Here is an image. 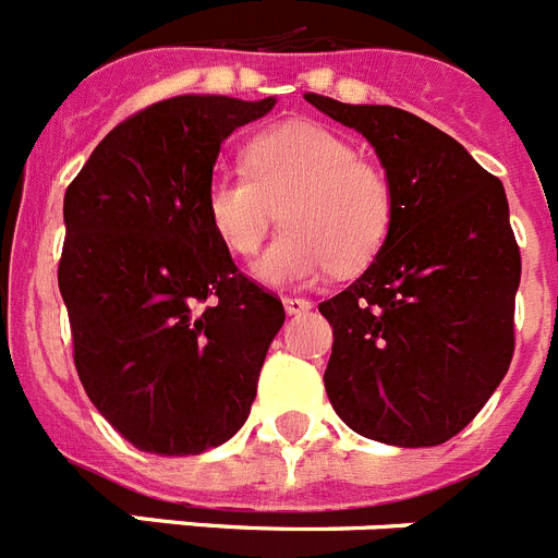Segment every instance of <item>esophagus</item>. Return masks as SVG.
<instances>
[{
	"label": "esophagus",
	"instance_id": "34e87169",
	"mask_svg": "<svg viewBox=\"0 0 558 558\" xmlns=\"http://www.w3.org/2000/svg\"><path fill=\"white\" fill-rule=\"evenodd\" d=\"M283 308L286 314H306L308 308H312V303H308L306 298H286Z\"/></svg>",
	"mask_w": 558,
	"mask_h": 558
}]
</instances>
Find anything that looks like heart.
<instances>
[{
    "label": "heart",
    "mask_w": 558,
    "mask_h": 558,
    "mask_svg": "<svg viewBox=\"0 0 558 558\" xmlns=\"http://www.w3.org/2000/svg\"><path fill=\"white\" fill-rule=\"evenodd\" d=\"M246 171H216L205 213L221 244L252 258L275 221L286 225L255 266L269 286H308L328 269L360 272L393 227V185L379 165L328 125L289 120L252 137Z\"/></svg>",
    "instance_id": "obj_1"
}]
</instances>
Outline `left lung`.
<instances>
[{
  "label": "left lung",
  "mask_w": 558,
  "mask_h": 558,
  "mask_svg": "<svg viewBox=\"0 0 558 558\" xmlns=\"http://www.w3.org/2000/svg\"><path fill=\"white\" fill-rule=\"evenodd\" d=\"M306 100L376 148L396 198L379 255L319 303L333 328L326 393L353 433L438 447L481 413L513 356L522 260L502 182L410 111Z\"/></svg>",
  "instance_id": "1"
}]
</instances>
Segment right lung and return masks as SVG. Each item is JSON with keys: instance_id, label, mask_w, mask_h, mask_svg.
Returning <instances> with one entry per match:
<instances>
[{"instance_id": "1", "label": "right lung", "mask_w": 558, "mask_h": 558, "mask_svg": "<svg viewBox=\"0 0 558 558\" xmlns=\"http://www.w3.org/2000/svg\"><path fill=\"white\" fill-rule=\"evenodd\" d=\"M275 98L179 95L114 125L64 193L58 289L86 396L129 444L198 454L244 426L283 303L232 264L205 191Z\"/></svg>"}]
</instances>
